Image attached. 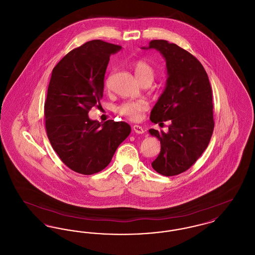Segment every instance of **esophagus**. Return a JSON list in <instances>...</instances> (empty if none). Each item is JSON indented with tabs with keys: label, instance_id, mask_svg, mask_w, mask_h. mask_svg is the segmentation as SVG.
<instances>
[{
	"label": "esophagus",
	"instance_id": "34e87169",
	"mask_svg": "<svg viewBox=\"0 0 255 255\" xmlns=\"http://www.w3.org/2000/svg\"><path fill=\"white\" fill-rule=\"evenodd\" d=\"M133 132L135 133H144V130L141 126L139 125H133Z\"/></svg>",
	"mask_w": 255,
	"mask_h": 255
}]
</instances>
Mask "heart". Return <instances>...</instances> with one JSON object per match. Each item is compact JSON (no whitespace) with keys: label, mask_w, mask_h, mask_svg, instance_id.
<instances>
[{"label":"heart","mask_w":255,"mask_h":255,"mask_svg":"<svg viewBox=\"0 0 255 255\" xmlns=\"http://www.w3.org/2000/svg\"><path fill=\"white\" fill-rule=\"evenodd\" d=\"M133 70L138 82H141L146 79L153 81L155 71L145 61H136L133 65ZM147 109L148 104L145 101L129 100L121 104L118 107V112L122 116L128 118L131 121H138L141 117V114Z\"/></svg>","instance_id":"b5f03b06"}]
</instances>
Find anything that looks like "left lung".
I'll return each instance as SVG.
<instances>
[{
    "instance_id": "1",
    "label": "left lung",
    "mask_w": 255,
    "mask_h": 255,
    "mask_svg": "<svg viewBox=\"0 0 255 255\" xmlns=\"http://www.w3.org/2000/svg\"><path fill=\"white\" fill-rule=\"evenodd\" d=\"M142 49H155L166 62L164 91L151 111L154 123L170 121L168 132L150 129L160 141L152 167L163 176L190 168L209 143L214 129L212 91L203 65L191 53L166 40H153Z\"/></svg>"
}]
</instances>
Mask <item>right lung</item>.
<instances>
[{
  "label": "right lung",
  "mask_w": 255,
  "mask_h": 255,
  "mask_svg": "<svg viewBox=\"0 0 255 255\" xmlns=\"http://www.w3.org/2000/svg\"><path fill=\"white\" fill-rule=\"evenodd\" d=\"M121 49L101 40L89 41L70 51L51 73L45 102L47 134L61 160L83 175L104 169L131 133L126 122L100 123L88 116L103 97L110 56Z\"/></svg>",
  "instance_id": "1"
}]
</instances>
